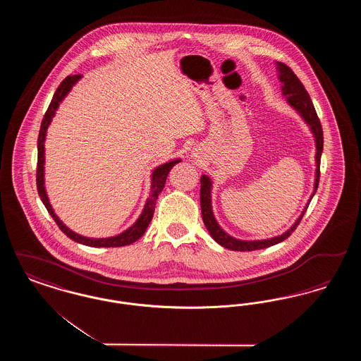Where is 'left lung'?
I'll return each instance as SVG.
<instances>
[{
  "mask_svg": "<svg viewBox=\"0 0 361 361\" xmlns=\"http://www.w3.org/2000/svg\"><path fill=\"white\" fill-rule=\"evenodd\" d=\"M277 71H279V80L283 84L281 85V92L283 96H286L287 103L291 105L292 108L302 116V119L306 121L310 126V130L312 133V135L315 137V147H317V153H315V181H314V192L311 195V197L307 202V204L305 207V209L302 211L300 216L296 219V222L292 224L291 228H288L286 233H283L281 235H277L269 240H237L231 235H228L224 228L218 224L214 212H212V204H211V188H212V181L211 178L203 174L200 177V207H202V216H203V222L206 224L207 230L209 233V235L216 240L221 246H224L226 249L230 250H237V252H252V250H258V249H265L269 246H274L276 243H280L284 240H287L292 234V231H295V228L299 226L310 202L312 199V196L315 195L318 184H319V164H321V155L324 150V133H322V126L321 121L318 119V115L315 112L314 104L310 99L307 90L305 89L303 84L300 82V80L296 77V74L292 71L287 65H284L283 62H276Z\"/></svg>",
  "mask_w": 361,
  "mask_h": 361,
  "instance_id": "obj_1",
  "label": "left lung"
}]
</instances>
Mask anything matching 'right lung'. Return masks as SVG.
I'll use <instances>...</instances> for the list:
<instances>
[{
    "mask_svg": "<svg viewBox=\"0 0 361 361\" xmlns=\"http://www.w3.org/2000/svg\"><path fill=\"white\" fill-rule=\"evenodd\" d=\"M81 74L77 75H69L66 77L61 85L58 86V89L55 90L54 96H52L51 103L49 105L47 112L44 114V118L42 121V126H40V131H39V137H37V169H36V187H37V193L43 202V204L47 208L49 214L51 215L52 219L55 221V224H58V227L73 240L82 243L86 246H92V247H119V246H126V245H131L135 240H139L149 224L153 219L154 215L155 202L158 199V195L162 192V189L165 187L166 183V177L171 172L173 166L176 164H178L181 159H173L171 162H166L164 165H159L158 168H155L154 172L152 174V187H150V195L146 200L145 208L140 214V216L137 218V222L133 224L130 228H127L126 231H123L119 235L115 237H109V238H87L84 235H80L74 231H71L69 227H66V224L56 216V214L54 212L51 204L49 202L47 197V192H46V187H44V140H46V134H47V128L51 123L52 118L55 115V111L58 109L59 104L62 103V100L68 96L71 87L75 85V82L81 78Z\"/></svg>",
    "mask_w": 361,
    "mask_h": 361,
    "instance_id": "right-lung-1",
    "label": "right lung"
}]
</instances>
